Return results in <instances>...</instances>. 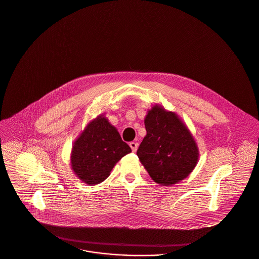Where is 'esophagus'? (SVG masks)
<instances>
[{"label": "esophagus", "mask_w": 259, "mask_h": 259, "mask_svg": "<svg viewBox=\"0 0 259 259\" xmlns=\"http://www.w3.org/2000/svg\"><path fill=\"white\" fill-rule=\"evenodd\" d=\"M138 146H139V144L136 143V142H131V143H130V147L132 148V151H133V152H136V151L138 150Z\"/></svg>", "instance_id": "esophagus-1"}]
</instances>
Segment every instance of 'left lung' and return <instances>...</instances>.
<instances>
[{
	"label": "left lung",
	"mask_w": 259,
	"mask_h": 259,
	"mask_svg": "<svg viewBox=\"0 0 259 259\" xmlns=\"http://www.w3.org/2000/svg\"><path fill=\"white\" fill-rule=\"evenodd\" d=\"M147 136L137 155L152 179L171 185L184 179L198 160L196 144L178 116L154 106L145 119Z\"/></svg>",
	"instance_id": "left-lung-1"
}]
</instances>
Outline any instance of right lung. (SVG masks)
Here are the masks:
<instances>
[{"mask_svg": "<svg viewBox=\"0 0 259 259\" xmlns=\"http://www.w3.org/2000/svg\"><path fill=\"white\" fill-rule=\"evenodd\" d=\"M130 146L108 120L99 116L93 120L75 142L71 162L75 174L86 184L104 181L114 165L126 154Z\"/></svg>", "mask_w": 259, "mask_h": 259, "instance_id": "add662e5", "label": "right lung"}]
</instances>
